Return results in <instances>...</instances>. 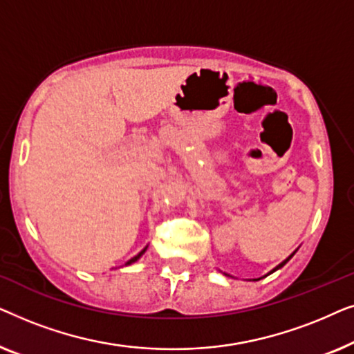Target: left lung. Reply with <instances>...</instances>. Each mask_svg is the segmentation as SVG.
<instances>
[{"label":"left lung","mask_w":354,"mask_h":354,"mask_svg":"<svg viewBox=\"0 0 354 354\" xmlns=\"http://www.w3.org/2000/svg\"><path fill=\"white\" fill-rule=\"evenodd\" d=\"M293 254H295V253H292V254H290V256H288V258H287V259H285V261H283V263H280V264H279V266H277V268H274V269H272V270H270V272H269V274H272V272H275V270H277V269H280V268H283V266H285V264H287V263H288V261H290V259H292V256H293Z\"/></svg>","instance_id":"obj_1"}]
</instances>
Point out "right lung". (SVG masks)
Listing matches in <instances>:
<instances>
[{
  "mask_svg": "<svg viewBox=\"0 0 354 354\" xmlns=\"http://www.w3.org/2000/svg\"><path fill=\"white\" fill-rule=\"evenodd\" d=\"M147 248H148V246H145V248L142 250V251H140V253L137 254V256H133V258L132 259H129L127 261V263H125V266H129V264H132V263H135V261H138L140 258H142V254L145 253V251H147Z\"/></svg>",
  "mask_w": 354,
  "mask_h": 354,
  "instance_id": "right-lung-1",
  "label": "right lung"
}]
</instances>
